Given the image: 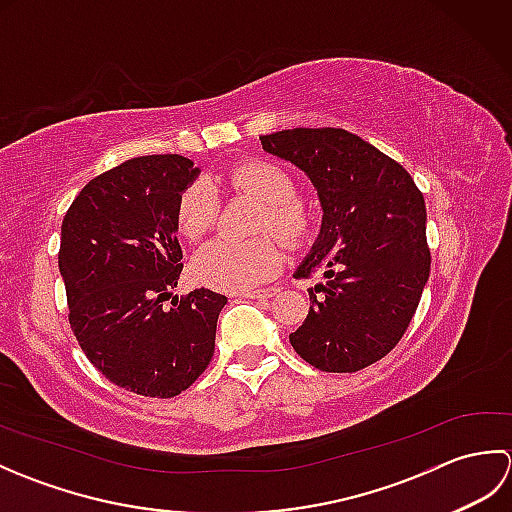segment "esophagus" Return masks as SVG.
Instances as JSON below:
<instances>
[{"instance_id": "34e87169", "label": "esophagus", "mask_w": 512, "mask_h": 512, "mask_svg": "<svg viewBox=\"0 0 512 512\" xmlns=\"http://www.w3.org/2000/svg\"><path fill=\"white\" fill-rule=\"evenodd\" d=\"M275 288H264V290H248V292H239V299H270L275 295Z\"/></svg>"}]
</instances>
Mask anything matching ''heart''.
Instances as JSON below:
<instances>
[{"label": "heart", "instance_id": "1", "mask_svg": "<svg viewBox=\"0 0 512 512\" xmlns=\"http://www.w3.org/2000/svg\"><path fill=\"white\" fill-rule=\"evenodd\" d=\"M231 184L237 191L253 195L266 204L259 220V231H275L288 244L297 246L312 231L308 211L295 200L297 187L284 169L270 162H248L231 171ZM217 193L211 182L195 180L182 191L178 200V228L187 239H200L217 220ZM284 264V250L275 237H257L248 242L237 239H213L200 248L193 259V275L200 284L244 292L275 277Z\"/></svg>", "mask_w": 512, "mask_h": 512}]
</instances>
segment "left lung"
<instances>
[{
    "label": "left lung",
    "mask_w": 512,
    "mask_h": 512,
    "mask_svg": "<svg viewBox=\"0 0 512 512\" xmlns=\"http://www.w3.org/2000/svg\"><path fill=\"white\" fill-rule=\"evenodd\" d=\"M259 140L306 173L323 211L295 277L321 270L325 284L310 288V312L290 343L321 372H358L394 350L429 279L422 193L396 160L345 129L297 127Z\"/></svg>",
    "instance_id": "left-lung-1"
}]
</instances>
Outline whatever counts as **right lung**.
Wrapping results in <instances>:
<instances>
[{
	"mask_svg": "<svg viewBox=\"0 0 512 512\" xmlns=\"http://www.w3.org/2000/svg\"><path fill=\"white\" fill-rule=\"evenodd\" d=\"M198 176L178 154L132 158L85 184L61 224L76 341L105 378L140 396H178L215 350L226 297L206 288L171 297L182 273L178 200Z\"/></svg>",
	"mask_w": 512,
	"mask_h": 512,
	"instance_id": "right-lung-1",
	"label": "right lung"
}]
</instances>
